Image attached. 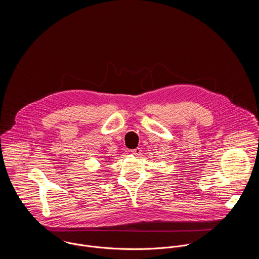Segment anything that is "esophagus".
Listing matches in <instances>:
<instances>
[{"label": "esophagus", "mask_w": 259, "mask_h": 259, "mask_svg": "<svg viewBox=\"0 0 259 259\" xmlns=\"http://www.w3.org/2000/svg\"><path fill=\"white\" fill-rule=\"evenodd\" d=\"M132 153H133V154H135V155H140V154L142 153V148H135V149H133V150H132Z\"/></svg>", "instance_id": "obj_1"}]
</instances>
